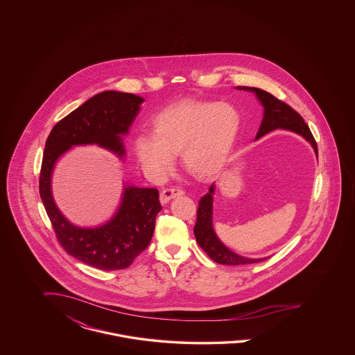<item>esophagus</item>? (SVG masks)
<instances>
[{"instance_id": "34e87169", "label": "esophagus", "mask_w": 355, "mask_h": 355, "mask_svg": "<svg viewBox=\"0 0 355 355\" xmlns=\"http://www.w3.org/2000/svg\"><path fill=\"white\" fill-rule=\"evenodd\" d=\"M183 193H184L181 189H164L160 193V202L162 205H166L169 200H172L177 196H181Z\"/></svg>"}]
</instances>
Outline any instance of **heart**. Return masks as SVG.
<instances>
[{"label":"heart","instance_id":"heart-1","mask_svg":"<svg viewBox=\"0 0 355 355\" xmlns=\"http://www.w3.org/2000/svg\"><path fill=\"white\" fill-rule=\"evenodd\" d=\"M242 116L230 103L181 100L164 107L152 122V134L138 135L132 150L143 171L160 178L181 152L183 168L199 180H211L225 168L234 150Z\"/></svg>","mask_w":355,"mask_h":355}]
</instances>
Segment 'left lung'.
<instances>
[{
	"label": "left lung",
	"instance_id": "1",
	"mask_svg": "<svg viewBox=\"0 0 355 355\" xmlns=\"http://www.w3.org/2000/svg\"><path fill=\"white\" fill-rule=\"evenodd\" d=\"M236 89H243L248 92H254L258 97L260 104L263 105V119L258 130L255 140L264 137L273 130H288L301 135L302 138L307 140L315 150L318 157V146L312 137L311 131L306 125L304 119L289 107L288 104L282 103L279 98L270 95L268 92L255 88V87H236ZM216 184L214 183L209 187V191L199 200V208L196 211V224L193 226V234L196 242L200 248L205 250L208 257L218 264L225 266H241V264H254L260 263L267 258H246L238 255L230 248L220 241L214 229V195H215Z\"/></svg>",
	"mask_w": 355,
	"mask_h": 355
}]
</instances>
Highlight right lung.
I'll list each match as a JSON object with an SVG mask.
<instances>
[{"label":"right lung","instance_id":"right-lung-1","mask_svg":"<svg viewBox=\"0 0 355 355\" xmlns=\"http://www.w3.org/2000/svg\"><path fill=\"white\" fill-rule=\"evenodd\" d=\"M143 103L144 98L134 94L100 92L61 119L45 143L39 190L57 239L69 255L101 270L128 268L150 245L156 216L162 209L159 191L123 183L119 208L107 221L91 227L74 225L54 202V165L73 147L91 144L123 162L126 148L122 138L129 134Z\"/></svg>","mask_w":355,"mask_h":355}]
</instances>
